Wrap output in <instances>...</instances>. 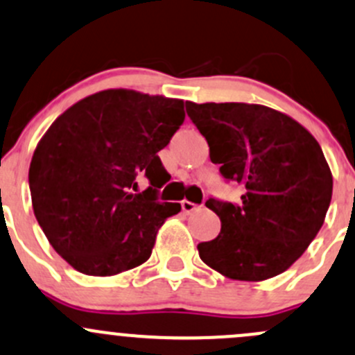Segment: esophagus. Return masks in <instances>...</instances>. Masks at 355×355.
I'll return each instance as SVG.
<instances>
[{
  "instance_id": "1",
  "label": "esophagus",
  "mask_w": 355,
  "mask_h": 355,
  "mask_svg": "<svg viewBox=\"0 0 355 355\" xmlns=\"http://www.w3.org/2000/svg\"><path fill=\"white\" fill-rule=\"evenodd\" d=\"M199 209V206L193 202H190V200H182V211L185 212V214H190V212L197 211Z\"/></svg>"
}]
</instances>
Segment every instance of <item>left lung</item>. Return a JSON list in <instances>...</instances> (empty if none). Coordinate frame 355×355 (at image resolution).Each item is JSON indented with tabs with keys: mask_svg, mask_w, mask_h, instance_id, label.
<instances>
[{
	"mask_svg": "<svg viewBox=\"0 0 355 355\" xmlns=\"http://www.w3.org/2000/svg\"><path fill=\"white\" fill-rule=\"evenodd\" d=\"M225 180L243 187L238 204L206 206L221 231L197 245L204 263L236 281L287 270L315 240L331 200V171L318 141L286 114L250 103L185 102Z\"/></svg>",
	"mask_w": 355,
	"mask_h": 355,
	"instance_id": "8db88e82",
	"label": "left lung"
}]
</instances>
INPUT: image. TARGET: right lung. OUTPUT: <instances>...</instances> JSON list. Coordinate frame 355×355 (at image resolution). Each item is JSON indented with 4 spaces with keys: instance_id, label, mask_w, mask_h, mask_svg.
<instances>
[{
    "instance_id": "right-lung-1",
    "label": "right lung",
    "mask_w": 355,
    "mask_h": 355,
    "mask_svg": "<svg viewBox=\"0 0 355 355\" xmlns=\"http://www.w3.org/2000/svg\"><path fill=\"white\" fill-rule=\"evenodd\" d=\"M184 100L105 89L59 115L28 170L33 214L78 272L115 275L144 263L158 227L180 212L159 202L168 171L158 151L184 124ZM150 187L137 192V180Z\"/></svg>"
}]
</instances>
